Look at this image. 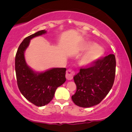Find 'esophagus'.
<instances>
[{
    "label": "esophagus",
    "instance_id": "34e87169",
    "mask_svg": "<svg viewBox=\"0 0 132 132\" xmlns=\"http://www.w3.org/2000/svg\"><path fill=\"white\" fill-rule=\"evenodd\" d=\"M75 75V72H74L73 71L71 70V69H69V70L66 71V78L68 80H72Z\"/></svg>",
    "mask_w": 132,
    "mask_h": 132
}]
</instances>
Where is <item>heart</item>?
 I'll return each instance as SVG.
<instances>
[{
  "instance_id": "b5f03b06",
  "label": "heart",
  "mask_w": 132,
  "mask_h": 132,
  "mask_svg": "<svg viewBox=\"0 0 132 132\" xmlns=\"http://www.w3.org/2000/svg\"><path fill=\"white\" fill-rule=\"evenodd\" d=\"M86 50H88L85 54L81 57L80 64L83 66H89L99 60L103 55V51L97 44L91 43L86 47Z\"/></svg>"
}]
</instances>
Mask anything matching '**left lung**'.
Segmentation results:
<instances>
[{
	"label": "left lung",
	"mask_w": 132,
	"mask_h": 132,
	"mask_svg": "<svg viewBox=\"0 0 132 132\" xmlns=\"http://www.w3.org/2000/svg\"><path fill=\"white\" fill-rule=\"evenodd\" d=\"M115 55L99 59L89 68H81L74 76L76 92L72 100L76 105L90 107L99 104L112 87L116 76Z\"/></svg>",
	"instance_id": "left-lung-1"
}]
</instances>
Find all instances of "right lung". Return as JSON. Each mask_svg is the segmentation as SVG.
Masks as SVG:
<instances>
[{
	"instance_id": "1",
	"label": "right lung",
	"mask_w": 132,
	"mask_h": 132,
	"mask_svg": "<svg viewBox=\"0 0 132 132\" xmlns=\"http://www.w3.org/2000/svg\"><path fill=\"white\" fill-rule=\"evenodd\" d=\"M40 30L25 38L18 48L15 66L16 81L22 94L34 105L42 107L53 98L56 90L66 81L64 68H54L44 72H36L28 66L25 59V51L33 38L45 34Z\"/></svg>"
}]
</instances>
